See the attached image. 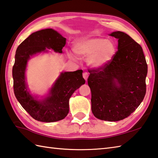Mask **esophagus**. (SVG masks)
Returning <instances> with one entry per match:
<instances>
[{
	"label": "esophagus",
	"mask_w": 158,
	"mask_h": 158,
	"mask_svg": "<svg viewBox=\"0 0 158 158\" xmlns=\"http://www.w3.org/2000/svg\"><path fill=\"white\" fill-rule=\"evenodd\" d=\"M82 76H83V78H85V80L86 81V80H87V79H88V77H89V73L87 72H85L83 73Z\"/></svg>",
	"instance_id": "34e87169"
}]
</instances>
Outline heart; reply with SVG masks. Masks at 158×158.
I'll use <instances>...</instances> for the list:
<instances>
[{
    "instance_id": "obj_1",
    "label": "heart",
    "mask_w": 158,
    "mask_h": 158,
    "mask_svg": "<svg viewBox=\"0 0 158 158\" xmlns=\"http://www.w3.org/2000/svg\"><path fill=\"white\" fill-rule=\"evenodd\" d=\"M73 50L80 57H88L87 63L95 69L101 68L108 63L115 54V46L111 41L101 37L80 40L73 45ZM69 56L74 59L72 54Z\"/></svg>"
}]
</instances>
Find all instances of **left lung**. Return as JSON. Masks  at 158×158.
<instances>
[{"label":"left lung","mask_w":158,"mask_h":158,"mask_svg":"<svg viewBox=\"0 0 158 158\" xmlns=\"http://www.w3.org/2000/svg\"><path fill=\"white\" fill-rule=\"evenodd\" d=\"M118 51L101 68L89 70L91 110L99 119L118 121L130 116L146 93L147 64L143 48L128 35L112 32Z\"/></svg>","instance_id":"8db88e82"}]
</instances>
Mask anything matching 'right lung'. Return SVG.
<instances>
[{
	"label": "right lung",
	"mask_w": 158,
	"mask_h": 158,
	"mask_svg": "<svg viewBox=\"0 0 158 158\" xmlns=\"http://www.w3.org/2000/svg\"><path fill=\"white\" fill-rule=\"evenodd\" d=\"M65 44L66 38L52 28H46L32 33L16 50L12 69L14 94L24 110L35 120L50 123L63 119L69 112L71 96L85 83L81 69L61 72L46 96L39 99L31 94L25 76L28 60L37 54L48 52V49L63 53Z\"/></svg>",
	"instance_id": "right-lung-1"
}]
</instances>
